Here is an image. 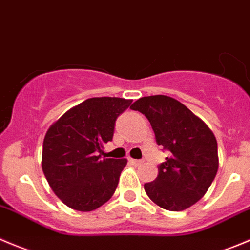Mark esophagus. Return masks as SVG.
Instances as JSON below:
<instances>
[{
  "instance_id": "1",
  "label": "esophagus",
  "mask_w": 250,
  "mask_h": 250,
  "mask_svg": "<svg viewBox=\"0 0 250 250\" xmlns=\"http://www.w3.org/2000/svg\"><path fill=\"white\" fill-rule=\"evenodd\" d=\"M129 162L132 165H135V166H139V165H142L143 162V160H135V159H129Z\"/></svg>"
}]
</instances>
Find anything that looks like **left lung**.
I'll return each instance as SVG.
<instances>
[{"label": "left lung", "mask_w": 250, "mask_h": 250, "mask_svg": "<svg viewBox=\"0 0 250 250\" xmlns=\"http://www.w3.org/2000/svg\"><path fill=\"white\" fill-rule=\"evenodd\" d=\"M130 108L149 120L156 143L169 151L156 179L144 184L147 197L169 211H182L199 202L219 168L211 129L183 104L166 95L144 96Z\"/></svg>", "instance_id": "1"}]
</instances>
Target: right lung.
Listing matches in <instances>:
<instances>
[{
  "label": "right lung",
  "instance_id": "add662e5",
  "mask_svg": "<svg viewBox=\"0 0 250 250\" xmlns=\"http://www.w3.org/2000/svg\"><path fill=\"white\" fill-rule=\"evenodd\" d=\"M130 104L121 98L88 99L46 132L41 166L51 189L67 207L91 211L113 195L127 159H101L99 152L112 140L116 120Z\"/></svg>",
  "mask_w": 250,
  "mask_h": 250
}]
</instances>
